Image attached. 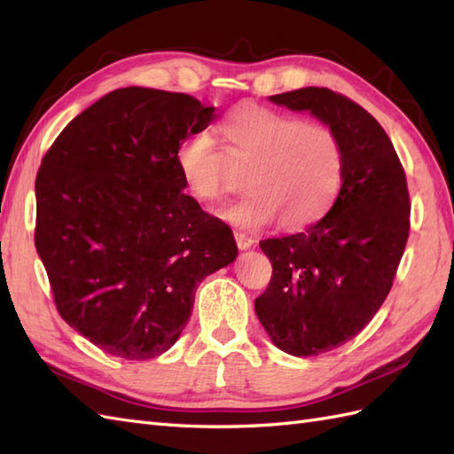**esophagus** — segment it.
<instances>
[{
  "label": "esophagus",
  "mask_w": 454,
  "mask_h": 454,
  "mask_svg": "<svg viewBox=\"0 0 454 454\" xmlns=\"http://www.w3.org/2000/svg\"><path fill=\"white\" fill-rule=\"evenodd\" d=\"M235 240H237V247L240 248V250H247V248H250V247H254V243L256 240L253 239V237H248L247 233H235Z\"/></svg>",
  "instance_id": "obj_1"
}]
</instances>
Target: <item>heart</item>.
<instances>
[{"label":"heart","instance_id":"1","mask_svg":"<svg viewBox=\"0 0 454 454\" xmlns=\"http://www.w3.org/2000/svg\"><path fill=\"white\" fill-rule=\"evenodd\" d=\"M221 147L207 134H192L176 149V168L200 201L223 198L235 170H247V196L219 211L240 229H260L278 219L301 231L328 214L344 176V145L334 129L303 122L279 110L245 103L217 124Z\"/></svg>","mask_w":454,"mask_h":454}]
</instances>
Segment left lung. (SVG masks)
Listing matches in <instances>:
<instances>
[{
	"instance_id": "obj_1",
	"label": "left lung",
	"mask_w": 454,
	"mask_h": 454,
	"mask_svg": "<svg viewBox=\"0 0 454 454\" xmlns=\"http://www.w3.org/2000/svg\"><path fill=\"white\" fill-rule=\"evenodd\" d=\"M309 110L344 145V176L328 214L303 233L260 240L271 279L256 315L286 354L312 357L356 338L395 281L410 235L406 173L385 129L364 106L326 87L270 97Z\"/></svg>"
}]
</instances>
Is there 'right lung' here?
<instances>
[{"mask_svg": "<svg viewBox=\"0 0 454 454\" xmlns=\"http://www.w3.org/2000/svg\"><path fill=\"white\" fill-rule=\"evenodd\" d=\"M214 110L184 93L116 89L77 114L40 163L35 245L56 309L110 356L165 354L200 281L237 258L229 225L184 194L175 160Z\"/></svg>", "mask_w": 454, "mask_h": 454, "instance_id": "obj_1", "label": "right lung"}]
</instances>
